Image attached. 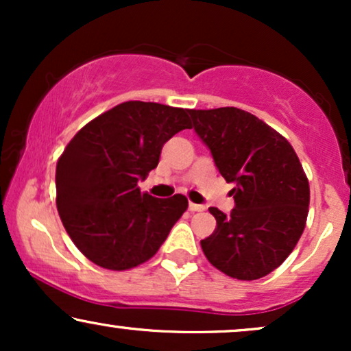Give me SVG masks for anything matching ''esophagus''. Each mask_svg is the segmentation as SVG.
<instances>
[{"mask_svg": "<svg viewBox=\"0 0 351 351\" xmlns=\"http://www.w3.org/2000/svg\"><path fill=\"white\" fill-rule=\"evenodd\" d=\"M204 208L203 204H196V203H189V211L191 213H198V211H204Z\"/></svg>", "mask_w": 351, "mask_h": 351, "instance_id": "1", "label": "esophagus"}]
</instances>
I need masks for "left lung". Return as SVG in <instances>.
I'll use <instances>...</instances> for the list:
<instances>
[{
  "label": "left lung",
  "mask_w": 351,
  "mask_h": 351,
  "mask_svg": "<svg viewBox=\"0 0 351 351\" xmlns=\"http://www.w3.org/2000/svg\"><path fill=\"white\" fill-rule=\"evenodd\" d=\"M236 208H209L216 229L201 241L206 259L232 279L256 280L289 257L307 223L310 188L292 145L263 120L236 107L189 110Z\"/></svg>",
  "instance_id": "8db88e82"
}]
</instances>
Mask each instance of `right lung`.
<instances>
[{"instance_id": "add662e5", "label": "right lung", "mask_w": 351, "mask_h": 351, "mask_svg": "<svg viewBox=\"0 0 351 351\" xmlns=\"http://www.w3.org/2000/svg\"><path fill=\"white\" fill-rule=\"evenodd\" d=\"M188 108L130 100L74 135L56 167V204L67 234L88 261L108 271L147 263L188 209L183 195L142 193L163 145L191 128Z\"/></svg>"}]
</instances>
